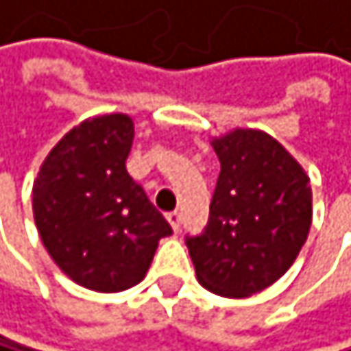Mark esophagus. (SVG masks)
<instances>
[{
    "label": "esophagus",
    "instance_id": "34e87169",
    "mask_svg": "<svg viewBox=\"0 0 351 351\" xmlns=\"http://www.w3.org/2000/svg\"><path fill=\"white\" fill-rule=\"evenodd\" d=\"M166 219H168V223H170V227L174 229V232H179V227H181V213H179V210L168 213Z\"/></svg>",
    "mask_w": 351,
    "mask_h": 351
}]
</instances>
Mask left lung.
Returning <instances> with one entry per match:
<instances>
[{
	"label": "left lung",
	"instance_id": "8db88e82",
	"mask_svg": "<svg viewBox=\"0 0 351 351\" xmlns=\"http://www.w3.org/2000/svg\"><path fill=\"white\" fill-rule=\"evenodd\" d=\"M213 147L221 172L208 225L187 248L202 287L242 299L295 263L312 227V187L303 166L263 130L236 128Z\"/></svg>",
	"mask_w": 351,
	"mask_h": 351
}]
</instances>
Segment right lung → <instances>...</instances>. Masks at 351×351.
<instances>
[{
    "label": "right lung",
    "mask_w": 351,
    "mask_h": 351,
    "mask_svg": "<svg viewBox=\"0 0 351 351\" xmlns=\"http://www.w3.org/2000/svg\"><path fill=\"white\" fill-rule=\"evenodd\" d=\"M132 117H88L46 156L33 181V217L52 261L80 287L126 291L145 278L168 221L126 170Z\"/></svg>",
    "instance_id": "add662e5"
}]
</instances>
